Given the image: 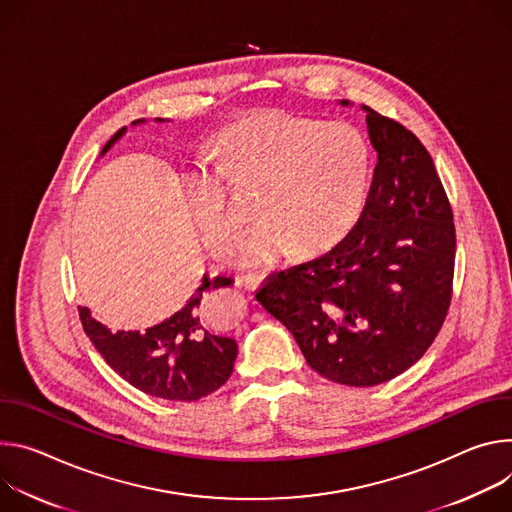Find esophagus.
I'll list each match as a JSON object with an SVG mask.
<instances>
[{"instance_id": "34e87169", "label": "esophagus", "mask_w": 512, "mask_h": 512, "mask_svg": "<svg viewBox=\"0 0 512 512\" xmlns=\"http://www.w3.org/2000/svg\"><path fill=\"white\" fill-rule=\"evenodd\" d=\"M264 282V274H246L238 278V287H244L246 291H256Z\"/></svg>"}]
</instances>
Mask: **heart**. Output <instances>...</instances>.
Instances as JSON below:
<instances>
[{
	"mask_svg": "<svg viewBox=\"0 0 512 512\" xmlns=\"http://www.w3.org/2000/svg\"><path fill=\"white\" fill-rule=\"evenodd\" d=\"M215 168L185 177V201L213 252H223L246 213L230 199L256 191L260 219L234 248L244 268H262L291 248L313 254L356 225L370 181V148L350 124H323L268 109L225 128L213 146Z\"/></svg>",
	"mask_w": 512,
	"mask_h": 512,
	"instance_id": "1",
	"label": "heart"
}]
</instances>
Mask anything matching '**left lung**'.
<instances>
[{
    "mask_svg": "<svg viewBox=\"0 0 512 512\" xmlns=\"http://www.w3.org/2000/svg\"><path fill=\"white\" fill-rule=\"evenodd\" d=\"M364 109L378 162L352 232L272 274L256 295L293 333L307 364L346 386L386 382L429 350L451 303L456 262L453 211L431 154L403 124Z\"/></svg>",
    "mask_w": 512,
    "mask_h": 512,
    "instance_id": "1",
    "label": "left lung"
}]
</instances>
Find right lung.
<instances>
[{
    "mask_svg": "<svg viewBox=\"0 0 512 512\" xmlns=\"http://www.w3.org/2000/svg\"><path fill=\"white\" fill-rule=\"evenodd\" d=\"M144 120H136L140 124ZM118 130L101 154L122 138ZM232 278L203 276L199 289L173 317L140 331H109L79 307L83 329L103 360L134 388L166 401L193 403L221 388L234 372L236 339L205 329L201 303L205 293L230 287Z\"/></svg>",
    "mask_w": 512,
    "mask_h": 512,
    "instance_id": "1",
    "label": "right lung"
}]
</instances>
